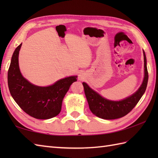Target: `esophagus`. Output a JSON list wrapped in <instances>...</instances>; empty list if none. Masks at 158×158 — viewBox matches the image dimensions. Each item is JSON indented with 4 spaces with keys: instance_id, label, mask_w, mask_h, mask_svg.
Returning a JSON list of instances; mask_svg holds the SVG:
<instances>
[{
    "instance_id": "esophagus-1",
    "label": "esophagus",
    "mask_w": 158,
    "mask_h": 158,
    "mask_svg": "<svg viewBox=\"0 0 158 158\" xmlns=\"http://www.w3.org/2000/svg\"><path fill=\"white\" fill-rule=\"evenodd\" d=\"M79 79H83V75H82V74L81 73V74H79Z\"/></svg>"
}]
</instances>
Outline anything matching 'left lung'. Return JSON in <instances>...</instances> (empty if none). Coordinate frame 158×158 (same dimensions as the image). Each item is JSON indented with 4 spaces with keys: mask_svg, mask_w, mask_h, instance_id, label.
Returning a JSON list of instances; mask_svg holds the SVG:
<instances>
[{
    "mask_svg": "<svg viewBox=\"0 0 158 158\" xmlns=\"http://www.w3.org/2000/svg\"><path fill=\"white\" fill-rule=\"evenodd\" d=\"M143 55L145 77L142 85L135 94L125 99L120 101L107 100L90 88L86 83H83L89 109L93 114L100 118L105 119H118L126 115L137 105L145 92L149 77L147 68L146 56L144 51Z\"/></svg>",
    "mask_w": 158,
    "mask_h": 158,
    "instance_id": "obj_1",
    "label": "left lung"
}]
</instances>
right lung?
Returning <instances> with one entry per match:
<instances>
[{"instance_id": "obj_1", "label": "right lung", "mask_w": 158, "mask_h": 158, "mask_svg": "<svg viewBox=\"0 0 158 158\" xmlns=\"http://www.w3.org/2000/svg\"><path fill=\"white\" fill-rule=\"evenodd\" d=\"M22 43L13 52L8 70V86L11 95L23 111L32 117L48 119L56 117L62 108L64 97L77 76L66 77L48 87L32 84L23 77L19 68L18 56Z\"/></svg>"}]
</instances>
